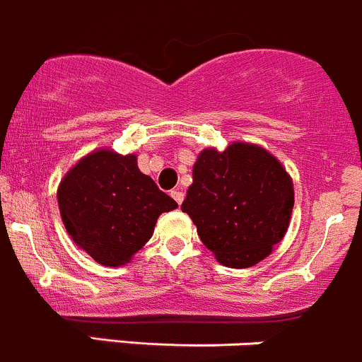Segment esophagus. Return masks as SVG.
Instances as JSON below:
<instances>
[{"mask_svg": "<svg viewBox=\"0 0 362 362\" xmlns=\"http://www.w3.org/2000/svg\"><path fill=\"white\" fill-rule=\"evenodd\" d=\"M170 195H173V199L176 200L177 204H181L182 202V199H185V193H182V189H173V192H170Z\"/></svg>", "mask_w": 362, "mask_h": 362, "instance_id": "1", "label": "esophagus"}]
</instances>
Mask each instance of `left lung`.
Listing matches in <instances>:
<instances>
[{
	"label": "left lung",
	"mask_w": 362,
	"mask_h": 362,
	"mask_svg": "<svg viewBox=\"0 0 362 362\" xmlns=\"http://www.w3.org/2000/svg\"><path fill=\"white\" fill-rule=\"evenodd\" d=\"M292 207V177L271 153L248 142L200 151L181 204L204 246L235 269L255 266L273 252L287 232Z\"/></svg>",
	"instance_id": "obj_1"
}]
</instances>
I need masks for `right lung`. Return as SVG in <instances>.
<instances>
[{"label":"right lung","mask_w":362,"mask_h":362,"mask_svg":"<svg viewBox=\"0 0 362 362\" xmlns=\"http://www.w3.org/2000/svg\"><path fill=\"white\" fill-rule=\"evenodd\" d=\"M64 228L102 266L119 267L151 239L162 213L176 200L137 167L135 155L98 149L78 160L59 182Z\"/></svg>","instance_id":"obj_1"}]
</instances>
